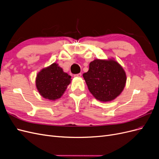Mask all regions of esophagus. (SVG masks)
Instances as JSON below:
<instances>
[{"mask_svg": "<svg viewBox=\"0 0 159 159\" xmlns=\"http://www.w3.org/2000/svg\"><path fill=\"white\" fill-rule=\"evenodd\" d=\"M74 76V77H76V78H80V77L81 76V73H79V74H75Z\"/></svg>", "mask_w": 159, "mask_h": 159, "instance_id": "1", "label": "esophagus"}]
</instances>
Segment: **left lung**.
Wrapping results in <instances>:
<instances>
[{"instance_id":"obj_1","label":"left lung","mask_w":159,"mask_h":159,"mask_svg":"<svg viewBox=\"0 0 159 159\" xmlns=\"http://www.w3.org/2000/svg\"><path fill=\"white\" fill-rule=\"evenodd\" d=\"M88 88L95 99L107 102L116 98L126 84V74L114 60H95L88 72L83 74Z\"/></svg>"}]
</instances>
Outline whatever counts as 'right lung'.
<instances>
[{"label":"right lung","mask_w":159,"mask_h":159,"mask_svg":"<svg viewBox=\"0 0 159 159\" xmlns=\"http://www.w3.org/2000/svg\"><path fill=\"white\" fill-rule=\"evenodd\" d=\"M71 80V76L54 63L37 74L36 85L43 98L56 100L61 97Z\"/></svg>","instance_id":"1"}]
</instances>
